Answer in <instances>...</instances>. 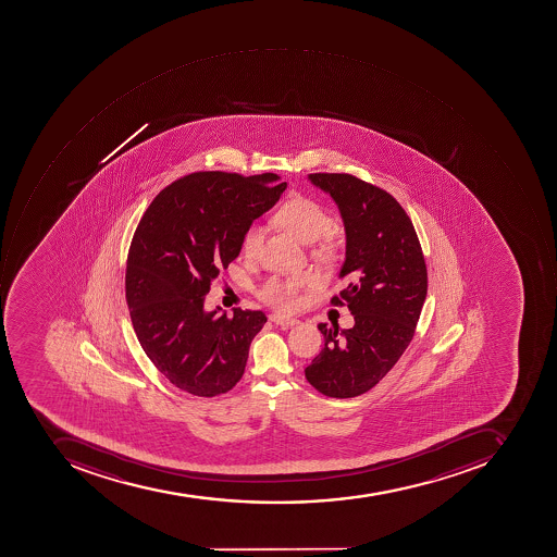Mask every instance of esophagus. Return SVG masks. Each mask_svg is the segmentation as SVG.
I'll return each mask as SVG.
<instances>
[{
    "label": "esophagus",
    "instance_id": "34e87169",
    "mask_svg": "<svg viewBox=\"0 0 557 557\" xmlns=\"http://www.w3.org/2000/svg\"><path fill=\"white\" fill-rule=\"evenodd\" d=\"M269 320H271L273 323H276V325L284 326V329H286V326H293L298 323V320L296 319H289V317H283V314L276 313L269 314Z\"/></svg>",
    "mask_w": 557,
    "mask_h": 557
}]
</instances>
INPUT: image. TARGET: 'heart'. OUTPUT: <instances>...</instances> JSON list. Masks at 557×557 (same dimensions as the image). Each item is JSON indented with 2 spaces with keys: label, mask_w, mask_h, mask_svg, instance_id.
<instances>
[{
  "label": "heart",
  "mask_w": 557,
  "mask_h": 557,
  "mask_svg": "<svg viewBox=\"0 0 557 557\" xmlns=\"http://www.w3.org/2000/svg\"><path fill=\"white\" fill-rule=\"evenodd\" d=\"M277 225L289 232L299 243L314 244V256L322 261L331 262L338 258L341 243L332 228V216L319 201L308 196H293L281 205L276 211ZM262 243V228L258 223L247 226L243 235V252L246 258H256ZM311 283V274L307 271H295L286 276H271L259 286L258 296L262 304L274 308L281 313L296 310L301 301V293Z\"/></svg>",
  "instance_id": "heart-1"
}]
</instances>
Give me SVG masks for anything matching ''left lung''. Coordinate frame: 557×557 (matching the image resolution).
Wrapping results in <instances>:
<instances>
[{
	"label": "left lung",
	"mask_w": 557,
	"mask_h": 557,
	"mask_svg": "<svg viewBox=\"0 0 557 557\" xmlns=\"http://www.w3.org/2000/svg\"><path fill=\"white\" fill-rule=\"evenodd\" d=\"M310 181L331 193L346 225L347 286L331 304L349 307L356 323L344 331L320 323L325 346L305 377L329 398H354L376 386L410 346L426 296L425 258L389 193L346 173H313Z\"/></svg>",
	"instance_id": "8db88e82"
}]
</instances>
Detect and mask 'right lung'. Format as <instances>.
<instances>
[{
  "instance_id": "1",
  "label": "right lung",
  "mask_w": 557,
  "mask_h": 557,
  "mask_svg": "<svg viewBox=\"0 0 557 557\" xmlns=\"http://www.w3.org/2000/svg\"><path fill=\"white\" fill-rule=\"evenodd\" d=\"M276 174L198 171L165 186L147 208L128 249L125 298L152 364L181 392L213 398L243 377L261 310L234 317L203 310L211 281L243 249L253 220L286 189Z\"/></svg>"
}]
</instances>
